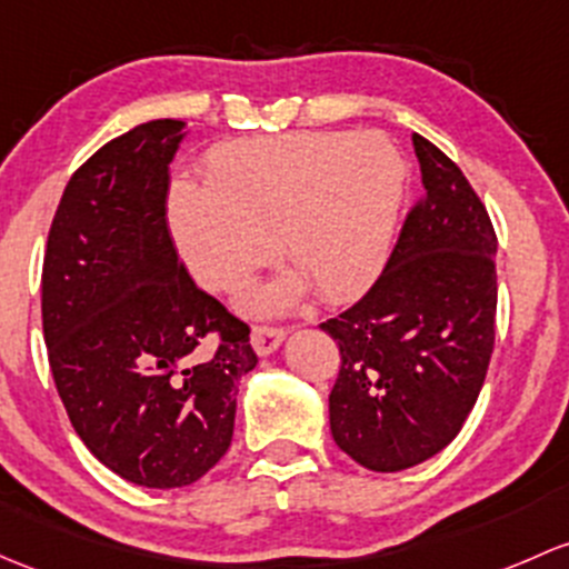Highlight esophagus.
I'll list each match as a JSON object with an SVG mask.
<instances>
[{
    "label": "esophagus",
    "instance_id": "34e87169",
    "mask_svg": "<svg viewBox=\"0 0 569 569\" xmlns=\"http://www.w3.org/2000/svg\"><path fill=\"white\" fill-rule=\"evenodd\" d=\"M280 340H283V330H280V327L253 325V330H250V343H253L256 355L261 357L272 355V351L280 346Z\"/></svg>",
    "mask_w": 569,
    "mask_h": 569
}]
</instances>
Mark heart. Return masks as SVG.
<instances>
[{"instance_id": "heart-1", "label": "heart", "mask_w": 569, "mask_h": 569, "mask_svg": "<svg viewBox=\"0 0 569 569\" xmlns=\"http://www.w3.org/2000/svg\"><path fill=\"white\" fill-rule=\"evenodd\" d=\"M406 166L381 136L297 130L214 147L204 184L179 182L169 229L190 272L234 291L278 250L291 272L253 295L269 310L316 289L325 302L362 295L390 256Z\"/></svg>"}]
</instances>
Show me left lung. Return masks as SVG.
Returning <instances> with one entry per match:
<instances>
[{"label": "left lung", "instance_id": "obj_1", "mask_svg": "<svg viewBox=\"0 0 569 569\" xmlns=\"http://www.w3.org/2000/svg\"><path fill=\"white\" fill-rule=\"evenodd\" d=\"M411 141L426 190L368 295L321 325L340 349L332 439L370 471H403L456 439L496 338L488 209L439 147Z\"/></svg>", "mask_w": 569, "mask_h": 569}]
</instances>
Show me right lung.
I'll return each instance as SVG.
<instances>
[{
  "label": "right lung",
  "mask_w": 569,
  "mask_h": 569,
  "mask_svg": "<svg viewBox=\"0 0 569 569\" xmlns=\"http://www.w3.org/2000/svg\"><path fill=\"white\" fill-rule=\"evenodd\" d=\"M184 122L152 119L70 177L48 231L43 338L87 450L143 488H182L226 456L250 330L193 283L169 220ZM209 339L213 349H200Z\"/></svg>",
  "instance_id": "right-lung-1"
}]
</instances>
